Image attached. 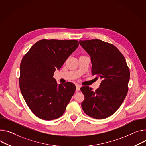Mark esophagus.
Returning <instances> with one entry per match:
<instances>
[{"label":"esophagus","instance_id":"esophagus-1","mask_svg":"<svg viewBox=\"0 0 146 146\" xmlns=\"http://www.w3.org/2000/svg\"><path fill=\"white\" fill-rule=\"evenodd\" d=\"M80 87H81V86L80 85H77L76 86V91H78L79 90H80Z\"/></svg>","mask_w":146,"mask_h":146}]
</instances>
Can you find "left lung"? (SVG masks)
I'll list each match as a JSON object with an SVG mask.
<instances>
[{
    "label": "left lung",
    "instance_id": "left-lung-1",
    "mask_svg": "<svg viewBox=\"0 0 146 146\" xmlns=\"http://www.w3.org/2000/svg\"><path fill=\"white\" fill-rule=\"evenodd\" d=\"M79 43L90 55L92 74L102 78L95 91L88 86L81 87L84 96L82 109L94 119L107 118L121 107L127 94L129 68L122 53L113 45L98 39Z\"/></svg>",
    "mask_w": 146,
    "mask_h": 146
}]
</instances>
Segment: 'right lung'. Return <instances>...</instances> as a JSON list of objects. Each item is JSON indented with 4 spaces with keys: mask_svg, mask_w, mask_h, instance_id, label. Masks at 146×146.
Wrapping results in <instances>:
<instances>
[{
    "mask_svg": "<svg viewBox=\"0 0 146 146\" xmlns=\"http://www.w3.org/2000/svg\"><path fill=\"white\" fill-rule=\"evenodd\" d=\"M78 46L77 40L43 39L34 44L20 63L19 86L31 112L45 121L64 113L76 90L71 82L58 84L53 78L56 69Z\"/></svg>",
    "mask_w": 146,
    "mask_h": 146,
    "instance_id": "obj_1",
    "label": "right lung"
}]
</instances>
